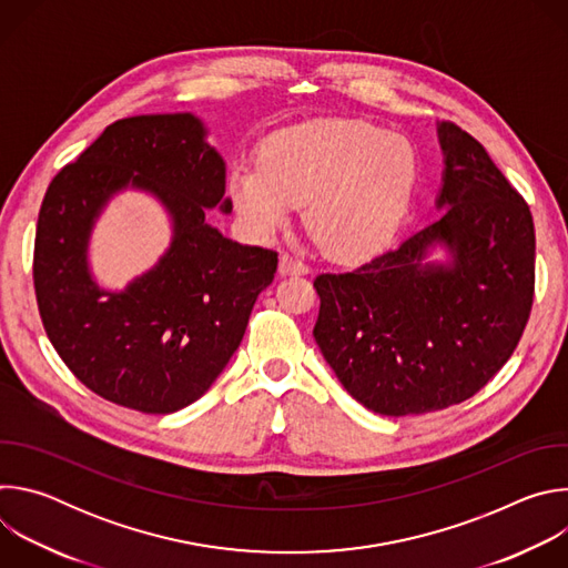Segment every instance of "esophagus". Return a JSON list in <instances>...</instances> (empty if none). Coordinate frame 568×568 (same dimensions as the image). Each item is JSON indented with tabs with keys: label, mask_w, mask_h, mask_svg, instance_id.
Masks as SVG:
<instances>
[{
	"label": "esophagus",
	"mask_w": 568,
	"mask_h": 568,
	"mask_svg": "<svg viewBox=\"0 0 568 568\" xmlns=\"http://www.w3.org/2000/svg\"><path fill=\"white\" fill-rule=\"evenodd\" d=\"M278 272L281 274H307V265L303 261L294 258L292 254H281Z\"/></svg>",
	"instance_id": "34e87169"
}]
</instances>
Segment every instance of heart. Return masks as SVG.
<instances>
[{"label":"heart","instance_id":"obj_1","mask_svg":"<svg viewBox=\"0 0 568 568\" xmlns=\"http://www.w3.org/2000/svg\"><path fill=\"white\" fill-rule=\"evenodd\" d=\"M418 150L366 121H323L274 134L261 164H237L229 195L256 233L307 204L305 226L331 258L375 254L397 229L418 182Z\"/></svg>","mask_w":568,"mask_h":568}]
</instances>
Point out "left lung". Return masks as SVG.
<instances>
[{"mask_svg": "<svg viewBox=\"0 0 568 568\" xmlns=\"http://www.w3.org/2000/svg\"><path fill=\"white\" fill-rule=\"evenodd\" d=\"M445 152L440 217L368 263L318 274L314 339L366 409L414 416L465 402L515 353L535 298L530 206L456 123ZM443 241L453 261L423 266Z\"/></svg>", "mask_w": 568, "mask_h": 568, "instance_id": "left-lung-1", "label": "left lung"}]
</instances>
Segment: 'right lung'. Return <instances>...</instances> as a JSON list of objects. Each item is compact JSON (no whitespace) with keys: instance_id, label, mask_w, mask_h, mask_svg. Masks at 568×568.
Here are the masks:
<instances>
[{"instance_id":"1","label":"right lung","mask_w":568,"mask_h":568,"mask_svg":"<svg viewBox=\"0 0 568 568\" xmlns=\"http://www.w3.org/2000/svg\"><path fill=\"white\" fill-rule=\"evenodd\" d=\"M193 114L114 121L49 184L36 229L33 285L44 331L67 368L97 395L141 414L200 399L245 335L278 254L206 224L224 213V161ZM125 185L154 192L174 215V245L125 293L98 290L87 240L104 202Z\"/></svg>"}]
</instances>
